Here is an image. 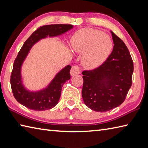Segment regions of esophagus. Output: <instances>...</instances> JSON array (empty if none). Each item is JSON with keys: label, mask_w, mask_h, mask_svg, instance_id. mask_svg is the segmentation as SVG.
<instances>
[{"label": "esophagus", "mask_w": 148, "mask_h": 148, "mask_svg": "<svg viewBox=\"0 0 148 148\" xmlns=\"http://www.w3.org/2000/svg\"><path fill=\"white\" fill-rule=\"evenodd\" d=\"M80 73V69L77 65H74L72 67L71 70V76H76Z\"/></svg>", "instance_id": "1"}]
</instances>
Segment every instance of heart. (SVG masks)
I'll return each mask as SVG.
<instances>
[{"label":"heart","instance_id":"heart-1","mask_svg":"<svg viewBox=\"0 0 148 148\" xmlns=\"http://www.w3.org/2000/svg\"><path fill=\"white\" fill-rule=\"evenodd\" d=\"M72 49L83 53V64L88 69L98 67L108 57L112 42L107 34L99 30L84 28L74 34L71 39Z\"/></svg>","mask_w":148,"mask_h":148}]
</instances>
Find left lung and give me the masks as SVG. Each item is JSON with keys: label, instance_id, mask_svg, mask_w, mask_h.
<instances>
[{"label": "left lung", "instance_id": "left-lung-1", "mask_svg": "<svg viewBox=\"0 0 148 148\" xmlns=\"http://www.w3.org/2000/svg\"><path fill=\"white\" fill-rule=\"evenodd\" d=\"M114 48L106 60L84 70L82 97L85 105L97 112L117 108L125 101L132 83L134 63L124 42L111 32Z\"/></svg>", "mask_w": 148, "mask_h": 148}]
</instances>
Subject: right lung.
I'll list each match as a JSON object with an SVG mask.
<instances>
[{
    "instance_id": "1",
    "label": "right lung",
    "mask_w": 148,
    "mask_h": 148,
    "mask_svg": "<svg viewBox=\"0 0 148 148\" xmlns=\"http://www.w3.org/2000/svg\"><path fill=\"white\" fill-rule=\"evenodd\" d=\"M72 28L69 24L47 25L39 27L32 34L19 51L15 58L11 75L10 83L13 96L17 101L26 108L40 111L53 108L58 102L62 86L71 78V65H67L59 72L46 89L38 92H29L21 83V66L28 53L34 44L40 39L55 36L65 33Z\"/></svg>"
}]
</instances>
